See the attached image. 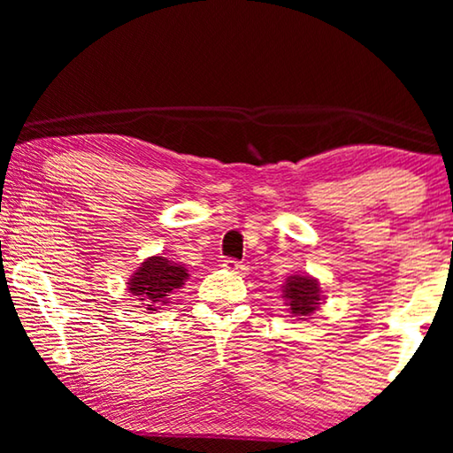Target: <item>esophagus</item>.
<instances>
[{
    "mask_svg": "<svg viewBox=\"0 0 453 453\" xmlns=\"http://www.w3.org/2000/svg\"><path fill=\"white\" fill-rule=\"evenodd\" d=\"M225 265L226 270H231V272H243L245 270V264L243 262H237V259H233V257H228V259H225Z\"/></svg>",
    "mask_w": 453,
    "mask_h": 453,
    "instance_id": "1",
    "label": "esophagus"
}]
</instances>
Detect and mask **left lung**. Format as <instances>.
<instances>
[{"instance_id": "1", "label": "left lung", "mask_w": 453, "mask_h": 453, "mask_svg": "<svg viewBox=\"0 0 453 453\" xmlns=\"http://www.w3.org/2000/svg\"><path fill=\"white\" fill-rule=\"evenodd\" d=\"M284 299L288 301L290 313L299 319H305V315H311L319 307L321 290L319 284L311 276H288L287 284L282 287Z\"/></svg>"}]
</instances>
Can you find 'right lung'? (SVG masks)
<instances>
[{
  "instance_id": "right-lung-1",
  "label": "right lung",
  "mask_w": 453,
  "mask_h": 453,
  "mask_svg": "<svg viewBox=\"0 0 453 453\" xmlns=\"http://www.w3.org/2000/svg\"><path fill=\"white\" fill-rule=\"evenodd\" d=\"M188 270L181 264H173L163 256L148 257L144 264L135 270V274L129 278L127 290L135 296H140L142 305L148 311H157L158 305L169 303V295L173 290L181 288V284L188 280Z\"/></svg>"
}]
</instances>
